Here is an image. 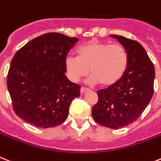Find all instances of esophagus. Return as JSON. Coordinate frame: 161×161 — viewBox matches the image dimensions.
Wrapping results in <instances>:
<instances>
[{"label": "esophagus", "instance_id": "esophagus-1", "mask_svg": "<svg viewBox=\"0 0 161 161\" xmlns=\"http://www.w3.org/2000/svg\"><path fill=\"white\" fill-rule=\"evenodd\" d=\"M87 90H88V88H87V87H82L80 88V92H81V93H83V92H85L86 91H87Z\"/></svg>", "mask_w": 161, "mask_h": 161}]
</instances>
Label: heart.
<instances>
[{"label": "heart", "instance_id": "heart-1", "mask_svg": "<svg viewBox=\"0 0 161 161\" xmlns=\"http://www.w3.org/2000/svg\"><path fill=\"white\" fill-rule=\"evenodd\" d=\"M78 54L69 53L64 59L68 77L74 82L90 71V83L109 87L116 84L127 69L128 53L121 44L92 40L81 45Z\"/></svg>", "mask_w": 161, "mask_h": 161}]
</instances>
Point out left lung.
I'll use <instances>...</instances> for the list:
<instances>
[{"instance_id": "1", "label": "left lung", "mask_w": 161, "mask_h": 161, "mask_svg": "<svg viewBox=\"0 0 161 161\" xmlns=\"http://www.w3.org/2000/svg\"><path fill=\"white\" fill-rule=\"evenodd\" d=\"M117 39L128 53V66L116 84L97 91L98 101L93 106L94 121L112 129L136 121L148 106L154 93L155 68L142 44L121 35Z\"/></svg>"}]
</instances>
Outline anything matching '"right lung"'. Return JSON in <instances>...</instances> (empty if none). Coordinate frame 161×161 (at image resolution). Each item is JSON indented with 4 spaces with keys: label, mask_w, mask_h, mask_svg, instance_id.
Returning a JSON list of instances; mask_svg holds the SVG:
<instances>
[{
    "label": "right lung",
    "mask_w": 161,
    "mask_h": 161,
    "mask_svg": "<svg viewBox=\"0 0 161 161\" xmlns=\"http://www.w3.org/2000/svg\"><path fill=\"white\" fill-rule=\"evenodd\" d=\"M78 41L60 33L44 34L15 53L7 87L18 117L41 128L58 126L67 119L81 87L65 76L64 59Z\"/></svg>",
    "instance_id": "obj_1"
}]
</instances>
